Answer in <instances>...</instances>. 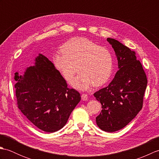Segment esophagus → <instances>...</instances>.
I'll return each instance as SVG.
<instances>
[{
  "label": "esophagus",
  "mask_w": 159,
  "mask_h": 159,
  "mask_svg": "<svg viewBox=\"0 0 159 159\" xmlns=\"http://www.w3.org/2000/svg\"><path fill=\"white\" fill-rule=\"evenodd\" d=\"M81 99L83 101H86V100H88V96H87V94H85V93H82Z\"/></svg>",
  "instance_id": "esophagus-1"
}]
</instances>
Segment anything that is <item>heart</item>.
Instances as JSON below:
<instances>
[{"instance_id":"b5f03b06","label":"heart","mask_w":159,"mask_h":159,"mask_svg":"<svg viewBox=\"0 0 159 159\" xmlns=\"http://www.w3.org/2000/svg\"><path fill=\"white\" fill-rule=\"evenodd\" d=\"M61 51L54 55V64L68 83L75 76L78 67L80 74L72 80L74 87L87 90L93 85L102 86L109 80L113 57L107 48L87 38H75L64 43Z\"/></svg>"}]
</instances>
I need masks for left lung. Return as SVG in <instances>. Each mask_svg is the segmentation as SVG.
Wrapping results in <instances>:
<instances>
[{"mask_svg":"<svg viewBox=\"0 0 159 159\" xmlns=\"http://www.w3.org/2000/svg\"><path fill=\"white\" fill-rule=\"evenodd\" d=\"M118 61L116 76L107 87L93 93L102 110L96 118L104 131L113 132L125 127L142 109L148 80L136 52L112 38H107Z\"/></svg>","mask_w":159,"mask_h":159,"instance_id":"8db88e82","label":"left lung"}]
</instances>
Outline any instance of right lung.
Listing matches in <instances>:
<instances>
[{"label": "right lung", "mask_w": 159, "mask_h": 159, "mask_svg": "<svg viewBox=\"0 0 159 159\" xmlns=\"http://www.w3.org/2000/svg\"><path fill=\"white\" fill-rule=\"evenodd\" d=\"M35 64L26 70L24 76L15 73L17 105L35 126L53 133L65 126L80 95L67 87L66 80L47 57L39 54Z\"/></svg>", "instance_id": "obj_1"}]
</instances>
